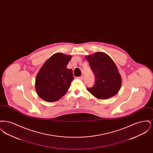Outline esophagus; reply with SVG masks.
<instances>
[{"mask_svg": "<svg viewBox=\"0 0 153 153\" xmlns=\"http://www.w3.org/2000/svg\"><path fill=\"white\" fill-rule=\"evenodd\" d=\"M77 79L80 80H84V77H83V76H80V77H77Z\"/></svg>", "mask_w": 153, "mask_h": 153, "instance_id": "34e87169", "label": "esophagus"}]
</instances>
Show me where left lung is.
I'll return each mask as SVG.
<instances>
[{
	"label": "left lung",
	"mask_w": 153,
	"mask_h": 153,
	"mask_svg": "<svg viewBox=\"0 0 153 153\" xmlns=\"http://www.w3.org/2000/svg\"><path fill=\"white\" fill-rule=\"evenodd\" d=\"M85 58L94 73L95 84L87 90L97 99H106L117 94L122 79L114 61L107 54L96 52Z\"/></svg>",
	"instance_id": "left-lung-1"
}]
</instances>
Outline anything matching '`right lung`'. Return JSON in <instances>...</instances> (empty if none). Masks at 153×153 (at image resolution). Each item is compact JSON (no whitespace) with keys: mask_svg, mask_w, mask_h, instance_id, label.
Listing matches in <instances>:
<instances>
[{"mask_svg":"<svg viewBox=\"0 0 153 153\" xmlns=\"http://www.w3.org/2000/svg\"><path fill=\"white\" fill-rule=\"evenodd\" d=\"M71 58V56L56 53L45 62L38 73L36 89L45 101H57L69 89L74 79L72 70L66 68Z\"/></svg>","mask_w":153,"mask_h":153,"instance_id":"right-lung-1","label":"right lung"}]
</instances>
